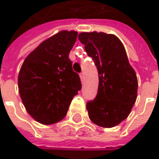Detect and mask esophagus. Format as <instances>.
<instances>
[{"label": "esophagus", "mask_w": 159, "mask_h": 159, "mask_svg": "<svg viewBox=\"0 0 159 159\" xmlns=\"http://www.w3.org/2000/svg\"><path fill=\"white\" fill-rule=\"evenodd\" d=\"M84 73H81V74H80V78H81V80H82V81L84 80Z\"/></svg>", "instance_id": "1"}]
</instances>
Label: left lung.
I'll return each instance as SVG.
<instances>
[{
    "label": "left lung",
    "instance_id": "left-lung-1",
    "mask_svg": "<svg viewBox=\"0 0 159 159\" xmlns=\"http://www.w3.org/2000/svg\"><path fill=\"white\" fill-rule=\"evenodd\" d=\"M80 42L98 72V89L95 99L86 103L90 120L111 128L125 120L137 98L138 82L120 40L112 34L83 32Z\"/></svg>",
    "mask_w": 159,
    "mask_h": 159
}]
</instances>
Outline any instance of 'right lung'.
<instances>
[{"mask_svg":"<svg viewBox=\"0 0 159 159\" xmlns=\"http://www.w3.org/2000/svg\"><path fill=\"white\" fill-rule=\"evenodd\" d=\"M75 31H61L43 41L25 60L18 75V89L30 116L42 124L61 120L81 90L79 75L73 71L69 53Z\"/></svg>","mask_w":159,"mask_h":159,"instance_id":"add662e5","label":"right lung"}]
</instances>
